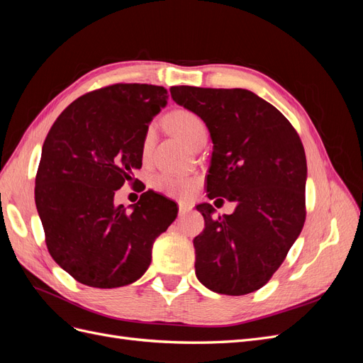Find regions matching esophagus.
<instances>
[{"label":"esophagus","instance_id":"esophagus-1","mask_svg":"<svg viewBox=\"0 0 363 363\" xmlns=\"http://www.w3.org/2000/svg\"><path fill=\"white\" fill-rule=\"evenodd\" d=\"M192 208V206L189 204V203H184V201H180L179 203V212H180V215H184V213H188L189 211Z\"/></svg>","mask_w":363,"mask_h":363}]
</instances>
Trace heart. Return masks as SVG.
I'll return each mask as SVG.
<instances>
[{
    "label": "heart",
    "instance_id": "b5f03b06",
    "mask_svg": "<svg viewBox=\"0 0 363 363\" xmlns=\"http://www.w3.org/2000/svg\"><path fill=\"white\" fill-rule=\"evenodd\" d=\"M169 125L172 130L177 133L186 144L191 147H195L200 140L207 139V128L204 121L191 111H186V108H180V111H175L169 116ZM152 140H155V127L150 125L145 131L144 142H142V150H144V155L151 150ZM196 177L194 175H177V174H169L163 172L159 174L152 180L155 188L169 196H188L194 188L196 186Z\"/></svg>",
    "mask_w": 363,
    "mask_h": 363
}]
</instances>
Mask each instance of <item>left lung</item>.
Here are the masks:
<instances>
[{"instance_id": "8db88e82", "label": "left lung", "mask_w": 363, "mask_h": 363, "mask_svg": "<svg viewBox=\"0 0 363 363\" xmlns=\"http://www.w3.org/2000/svg\"><path fill=\"white\" fill-rule=\"evenodd\" d=\"M172 100L199 115L211 131L213 152L207 196L238 206L206 221L194 239L195 274L206 288L225 295L255 292L286 259L306 221L307 164L289 121L247 89L172 86Z\"/></svg>"}]
</instances>
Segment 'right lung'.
Segmentation results:
<instances>
[{"label": "right lung", "instance_id": "add662e5", "mask_svg": "<svg viewBox=\"0 0 363 363\" xmlns=\"http://www.w3.org/2000/svg\"><path fill=\"white\" fill-rule=\"evenodd\" d=\"M163 86L116 83L77 98L54 121L42 147L35 200L51 257L86 286L111 289L144 276L156 238L177 204L147 191L133 212L115 204L135 184L142 142L167 104Z\"/></svg>", "mask_w": 363, "mask_h": 363}]
</instances>
